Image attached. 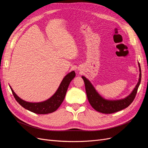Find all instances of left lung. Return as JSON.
<instances>
[{"label": "left lung", "mask_w": 148, "mask_h": 148, "mask_svg": "<svg viewBox=\"0 0 148 148\" xmlns=\"http://www.w3.org/2000/svg\"><path fill=\"white\" fill-rule=\"evenodd\" d=\"M138 66L140 73L137 84L132 92L128 96L121 99L109 100L104 99L97 92L90 81L84 76H82V77L84 82L88 101L94 109L103 114H112L127 108V107L130 105L135 99L138 87L141 83V71L140 65L139 63Z\"/></svg>", "instance_id": "8db88e82"}]
</instances>
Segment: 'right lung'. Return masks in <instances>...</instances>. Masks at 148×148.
Segmentation results:
<instances>
[{"instance_id": "right-lung-1", "label": "right lung", "mask_w": 148, "mask_h": 148, "mask_svg": "<svg viewBox=\"0 0 148 148\" xmlns=\"http://www.w3.org/2000/svg\"><path fill=\"white\" fill-rule=\"evenodd\" d=\"M75 75L74 71L67 74L62 79L60 86L53 95L49 99L42 102H29L25 101L16 95L10 86V88L16 101L25 109L38 114H47L53 112L60 107L64 100L69 84L71 80L75 78Z\"/></svg>"}]
</instances>
